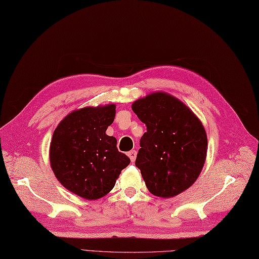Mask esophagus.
Returning a JSON list of instances; mask_svg holds the SVG:
<instances>
[{"mask_svg": "<svg viewBox=\"0 0 259 259\" xmlns=\"http://www.w3.org/2000/svg\"><path fill=\"white\" fill-rule=\"evenodd\" d=\"M128 156H129V158L131 160V162L134 163L136 161V157H137V151L132 150V151L128 152Z\"/></svg>", "mask_w": 259, "mask_h": 259, "instance_id": "esophagus-1", "label": "esophagus"}]
</instances>
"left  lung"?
Here are the masks:
<instances>
[{"label":"left lung","mask_w":259,"mask_h":259,"mask_svg":"<svg viewBox=\"0 0 259 259\" xmlns=\"http://www.w3.org/2000/svg\"><path fill=\"white\" fill-rule=\"evenodd\" d=\"M131 108L148 129L136 166L149 191L161 198L180 195L197 181L207 157L202 122L188 106L165 92L137 99Z\"/></svg>","instance_id":"left-lung-1"}]
</instances>
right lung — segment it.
I'll use <instances>...</instances> for the list:
<instances>
[{
  "mask_svg": "<svg viewBox=\"0 0 259 259\" xmlns=\"http://www.w3.org/2000/svg\"><path fill=\"white\" fill-rule=\"evenodd\" d=\"M115 116V104L73 110L57 125L51 139L49 158L56 178L88 200L107 195L130 163L118 151L116 138L106 135Z\"/></svg>",
  "mask_w": 259,
  "mask_h": 259,
  "instance_id": "right-lung-1",
  "label": "right lung"
}]
</instances>
